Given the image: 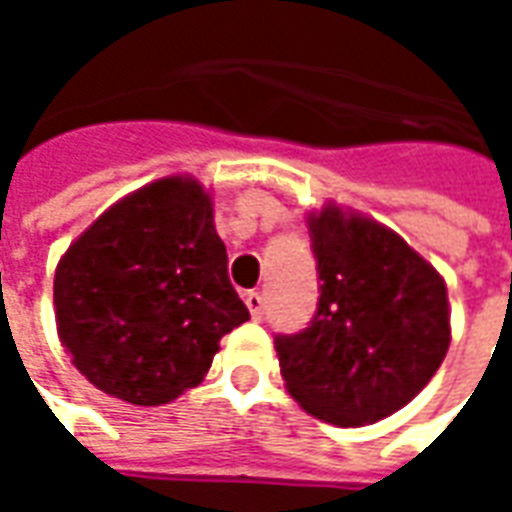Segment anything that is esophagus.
<instances>
[{"label": "esophagus", "instance_id": "34e87169", "mask_svg": "<svg viewBox=\"0 0 512 512\" xmlns=\"http://www.w3.org/2000/svg\"><path fill=\"white\" fill-rule=\"evenodd\" d=\"M246 307H249V315L255 318V321H263V296L260 293H255V290H249L244 296Z\"/></svg>", "mask_w": 512, "mask_h": 512}]
</instances>
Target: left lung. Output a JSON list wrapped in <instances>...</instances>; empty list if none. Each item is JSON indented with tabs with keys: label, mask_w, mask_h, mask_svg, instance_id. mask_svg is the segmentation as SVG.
<instances>
[{
	"label": "left lung",
	"mask_w": 512,
	"mask_h": 512,
	"mask_svg": "<svg viewBox=\"0 0 512 512\" xmlns=\"http://www.w3.org/2000/svg\"><path fill=\"white\" fill-rule=\"evenodd\" d=\"M321 299L307 329L277 334L288 392L340 428L395 414L450 348L439 271L384 224L326 205L310 216Z\"/></svg>",
	"instance_id": "obj_1"
}]
</instances>
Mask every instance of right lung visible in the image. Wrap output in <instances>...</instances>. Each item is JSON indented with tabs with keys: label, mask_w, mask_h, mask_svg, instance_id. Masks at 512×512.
<instances>
[{
	"label": "right lung",
	"mask_w": 512,
	"mask_h": 512,
	"mask_svg": "<svg viewBox=\"0 0 512 512\" xmlns=\"http://www.w3.org/2000/svg\"><path fill=\"white\" fill-rule=\"evenodd\" d=\"M54 310L76 370L134 406L200 384L219 340L249 321L211 197L191 178L156 180L98 216L62 255Z\"/></svg>",
	"instance_id": "add662e5"
}]
</instances>
